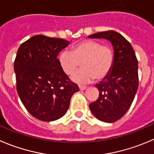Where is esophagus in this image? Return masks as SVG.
Wrapping results in <instances>:
<instances>
[{
    "label": "esophagus",
    "instance_id": "1",
    "mask_svg": "<svg viewBox=\"0 0 154 154\" xmlns=\"http://www.w3.org/2000/svg\"><path fill=\"white\" fill-rule=\"evenodd\" d=\"M79 90H80V91H84V90H85L86 88H87V87H86V86L79 85Z\"/></svg>",
    "mask_w": 154,
    "mask_h": 154
}]
</instances>
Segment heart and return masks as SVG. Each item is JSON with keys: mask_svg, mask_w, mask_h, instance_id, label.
<instances>
[{"mask_svg": "<svg viewBox=\"0 0 154 154\" xmlns=\"http://www.w3.org/2000/svg\"><path fill=\"white\" fill-rule=\"evenodd\" d=\"M115 61V54L109 45L93 40H82L72 46L71 51H63L58 62L67 75L72 74L81 63L82 68L72 75L75 82L85 84L96 79L101 81L110 74Z\"/></svg>", "mask_w": 154, "mask_h": 154, "instance_id": "heart-1", "label": "heart"}]
</instances>
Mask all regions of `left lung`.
<instances>
[{
  "mask_svg": "<svg viewBox=\"0 0 154 154\" xmlns=\"http://www.w3.org/2000/svg\"><path fill=\"white\" fill-rule=\"evenodd\" d=\"M91 38H105L113 46L115 61L110 74L96 85L99 97L89 108L97 119L114 122L122 118L131 106L138 88V63L131 44L114 31L97 32Z\"/></svg>",
  "mask_w": 154,
  "mask_h": 154,
  "instance_id": "left-lung-1",
  "label": "left lung"
}]
</instances>
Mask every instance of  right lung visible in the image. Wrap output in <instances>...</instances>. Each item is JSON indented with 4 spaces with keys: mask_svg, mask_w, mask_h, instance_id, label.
Wrapping results in <instances>:
<instances>
[{
    "mask_svg": "<svg viewBox=\"0 0 154 154\" xmlns=\"http://www.w3.org/2000/svg\"><path fill=\"white\" fill-rule=\"evenodd\" d=\"M69 42L38 35L23 42L14 61L17 91L35 118L45 122L62 117L79 88L63 72L57 56Z\"/></svg>",
    "mask_w": 154,
    "mask_h": 154,
    "instance_id": "obj_1",
    "label": "right lung"
}]
</instances>
